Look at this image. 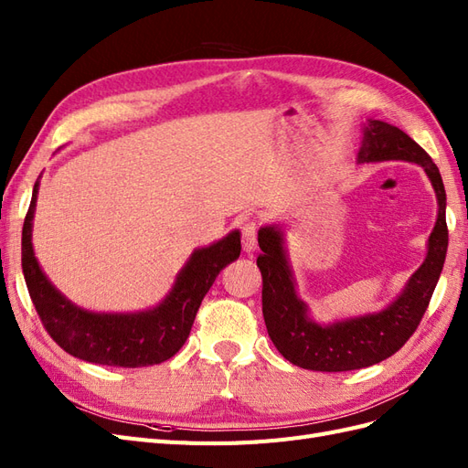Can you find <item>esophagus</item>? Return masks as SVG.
<instances>
[{
	"mask_svg": "<svg viewBox=\"0 0 468 468\" xmlns=\"http://www.w3.org/2000/svg\"><path fill=\"white\" fill-rule=\"evenodd\" d=\"M242 248L244 251H253L258 248V220L253 218H244L242 220Z\"/></svg>",
	"mask_w": 468,
	"mask_h": 468,
	"instance_id": "esophagus-1",
	"label": "esophagus"
}]
</instances>
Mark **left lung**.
Instances as JSON below:
<instances>
[{
	"label": "left lung",
	"instance_id": "left-lung-1",
	"mask_svg": "<svg viewBox=\"0 0 468 468\" xmlns=\"http://www.w3.org/2000/svg\"><path fill=\"white\" fill-rule=\"evenodd\" d=\"M359 160H404L426 169L439 203L428 258L410 279L404 292L382 313L332 325H318L308 320L306 306L294 292L281 232L273 226L261 229L258 242L263 253L258 256V267L263 279L261 304L267 334L281 356L303 369L324 373L356 371L394 356L418 330L445 263L449 244L445 220L447 197L441 174L430 154L396 126L369 121V126H365Z\"/></svg>",
	"mask_w": 468,
	"mask_h": 468
}]
</instances>
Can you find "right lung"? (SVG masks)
I'll return each mask as SVG.
<instances>
[{
    "instance_id": "add662e5",
    "label": "right lung",
    "mask_w": 468,
    "mask_h": 468,
    "mask_svg": "<svg viewBox=\"0 0 468 468\" xmlns=\"http://www.w3.org/2000/svg\"><path fill=\"white\" fill-rule=\"evenodd\" d=\"M37 189L38 183H35L23 222L21 265L31 301L48 335L69 356L95 365L136 369L174 357L189 337L197 310L220 269L238 260L242 250L239 232L234 230L217 244L195 250L177 275L172 292L154 310L138 314H95L66 301L40 271L31 244Z\"/></svg>"
}]
</instances>
